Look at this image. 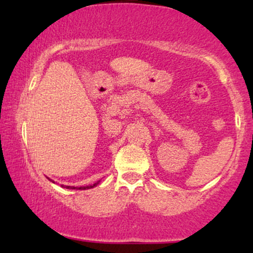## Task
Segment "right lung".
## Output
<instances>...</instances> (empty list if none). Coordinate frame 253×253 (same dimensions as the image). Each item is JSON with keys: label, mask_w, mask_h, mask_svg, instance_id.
I'll use <instances>...</instances> for the list:
<instances>
[{"label": "right lung", "mask_w": 253, "mask_h": 253, "mask_svg": "<svg viewBox=\"0 0 253 253\" xmlns=\"http://www.w3.org/2000/svg\"><path fill=\"white\" fill-rule=\"evenodd\" d=\"M100 182V181H98ZM98 182H96L95 183V184H92V185H86V187H80V188H76V187H70V185H66V187H63L64 188H66V189H80V190H85V189H90V188H94L95 185H97L98 184Z\"/></svg>", "instance_id": "obj_1"}]
</instances>
